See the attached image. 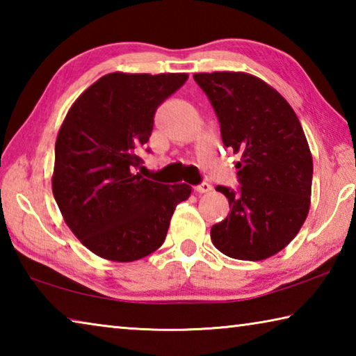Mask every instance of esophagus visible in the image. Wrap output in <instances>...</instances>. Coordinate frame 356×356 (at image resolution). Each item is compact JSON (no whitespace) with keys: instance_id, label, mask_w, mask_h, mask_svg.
I'll list each match as a JSON object with an SVG mask.
<instances>
[{"instance_id":"obj_1","label":"esophagus","mask_w":356,"mask_h":356,"mask_svg":"<svg viewBox=\"0 0 356 356\" xmlns=\"http://www.w3.org/2000/svg\"><path fill=\"white\" fill-rule=\"evenodd\" d=\"M195 190H196L197 193H209V191H212V185L207 184V182H202V184H200V185H196Z\"/></svg>"}]
</instances>
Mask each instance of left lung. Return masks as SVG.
Returning a JSON list of instances; mask_svg holds the SVG:
<instances>
[{"mask_svg": "<svg viewBox=\"0 0 356 356\" xmlns=\"http://www.w3.org/2000/svg\"><path fill=\"white\" fill-rule=\"evenodd\" d=\"M212 104L221 140L237 161V190L218 185L231 212L210 229L222 254L262 261L297 236L309 212L312 156L292 106L243 72L193 75Z\"/></svg>", "mask_w": 356, "mask_h": 356, "instance_id": "obj_1", "label": "left lung"}]
</instances>
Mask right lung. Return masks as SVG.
I'll return each instance as SVG.
<instances>
[{"label":"right lung","mask_w":356,"mask_h":356,"mask_svg":"<svg viewBox=\"0 0 356 356\" xmlns=\"http://www.w3.org/2000/svg\"><path fill=\"white\" fill-rule=\"evenodd\" d=\"M186 74H108L65 116L55 146L53 196L70 231L108 261L131 262L159 250L191 186L135 174L156 108ZM150 152V149H146Z\"/></svg>","instance_id":"1"}]
</instances>
